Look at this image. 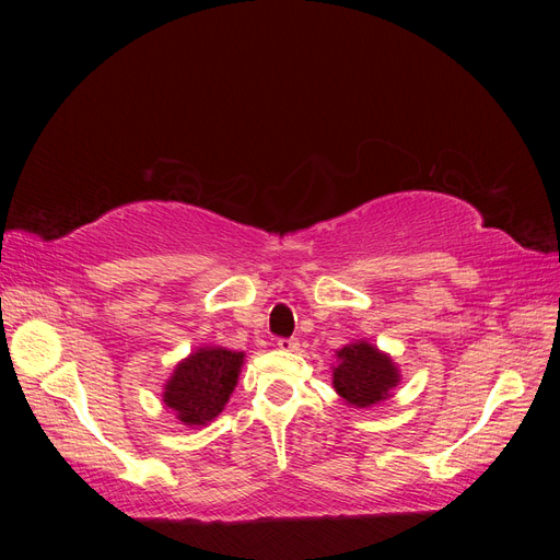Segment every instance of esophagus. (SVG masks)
I'll use <instances>...</instances> for the list:
<instances>
[{
  "instance_id": "1",
  "label": "esophagus",
  "mask_w": 560,
  "mask_h": 560,
  "mask_svg": "<svg viewBox=\"0 0 560 560\" xmlns=\"http://www.w3.org/2000/svg\"><path fill=\"white\" fill-rule=\"evenodd\" d=\"M278 348L292 352V350L299 348V341H296V338H278Z\"/></svg>"
}]
</instances>
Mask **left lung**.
<instances>
[{
  "label": "left lung",
  "instance_id": "8db88e82",
  "mask_svg": "<svg viewBox=\"0 0 560 560\" xmlns=\"http://www.w3.org/2000/svg\"><path fill=\"white\" fill-rule=\"evenodd\" d=\"M338 360L341 364L334 369L336 393L360 409L383 401L399 381L393 360L364 341L338 350Z\"/></svg>",
  "mask_w": 560,
  "mask_h": 560
}]
</instances>
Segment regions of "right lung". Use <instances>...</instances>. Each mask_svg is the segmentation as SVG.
Segmentation results:
<instances>
[{
    "instance_id": "1",
    "label": "right lung",
    "mask_w": 560,
    "mask_h": 560,
    "mask_svg": "<svg viewBox=\"0 0 560 560\" xmlns=\"http://www.w3.org/2000/svg\"><path fill=\"white\" fill-rule=\"evenodd\" d=\"M243 352L224 348H200L189 360L177 364L173 378L167 381L163 401L177 413L184 425H206L226 406L238 371Z\"/></svg>"
}]
</instances>
